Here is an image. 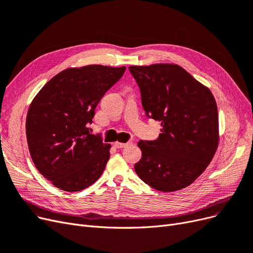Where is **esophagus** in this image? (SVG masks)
<instances>
[{"label":"esophagus","instance_id":"obj_1","mask_svg":"<svg viewBox=\"0 0 253 253\" xmlns=\"http://www.w3.org/2000/svg\"><path fill=\"white\" fill-rule=\"evenodd\" d=\"M129 143H121V142H116L113 144V146H115L116 148H124V147H127Z\"/></svg>","mask_w":253,"mask_h":253}]
</instances>
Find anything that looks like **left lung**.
<instances>
[{
	"label": "left lung",
	"instance_id": "8db88e82",
	"mask_svg": "<svg viewBox=\"0 0 253 253\" xmlns=\"http://www.w3.org/2000/svg\"><path fill=\"white\" fill-rule=\"evenodd\" d=\"M146 116L161 122L156 141H140L136 174L163 192L181 190L205 171L218 146L217 106L210 89L175 64L130 66Z\"/></svg>",
	"mask_w": 253,
	"mask_h": 253
}]
</instances>
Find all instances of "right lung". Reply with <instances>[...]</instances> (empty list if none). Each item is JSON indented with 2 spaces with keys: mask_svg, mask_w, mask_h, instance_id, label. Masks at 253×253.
I'll list each match as a JSON object with an SVG mask.
<instances>
[{
  "mask_svg": "<svg viewBox=\"0 0 253 253\" xmlns=\"http://www.w3.org/2000/svg\"><path fill=\"white\" fill-rule=\"evenodd\" d=\"M126 67L87 65L54 76L32 100L26 136L34 164L56 188L80 191L99 178L110 144L89 133L94 109Z\"/></svg>",
  "mask_w": 253,
  "mask_h": 253,
  "instance_id": "obj_1",
  "label": "right lung"
}]
</instances>
